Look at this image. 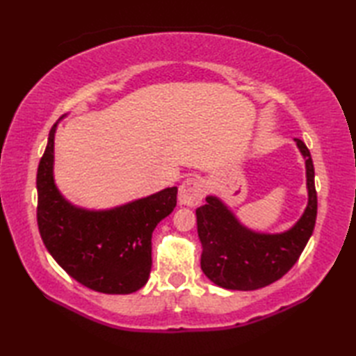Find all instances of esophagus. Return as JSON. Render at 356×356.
<instances>
[{
	"label": "esophagus",
	"instance_id": "34e87169",
	"mask_svg": "<svg viewBox=\"0 0 356 356\" xmlns=\"http://www.w3.org/2000/svg\"><path fill=\"white\" fill-rule=\"evenodd\" d=\"M205 195V185L197 177L185 179L182 185L179 186V202L180 205L195 207L203 200Z\"/></svg>",
	"mask_w": 356,
	"mask_h": 356
}]
</instances>
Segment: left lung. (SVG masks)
Masks as SVG:
<instances>
[{
  "mask_svg": "<svg viewBox=\"0 0 356 356\" xmlns=\"http://www.w3.org/2000/svg\"><path fill=\"white\" fill-rule=\"evenodd\" d=\"M306 159L309 202L305 214L283 234H259L241 226L231 211L209 195L195 209L203 251L200 266L211 282L225 289L255 291L277 282L291 270L311 238L316 220L315 171L311 151L295 139Z\"/></svg>",
  "mask_w": 356,
  "mask_h": 356,
  "instance_id": "left-lung-1",
  "label": "left lung"
}]
</instances>
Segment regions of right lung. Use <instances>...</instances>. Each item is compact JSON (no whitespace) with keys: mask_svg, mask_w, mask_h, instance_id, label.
I'll use <instances>...</instances> for the list:
<instances>
[{"mask_svg":"<svg viewBox=\"0 0 356 356\" xmlns=\"http://www.w3.org/2000/svg\"><path fill=\"white\" fill-rule=\"evenodd\" d=\"M56 124L38 165L36 220L47 251L67 274L102 293H131L148 282L151 236L172 213L177 188H166L110 211L74 208L53 180Z\"/></svg>","mask_w":356,"mask_h":356,"instance_id":"1","label":"right lung"}]
</instances>
